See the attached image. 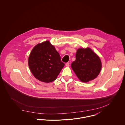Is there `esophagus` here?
Masks as SVG:
<instances>
[{
	"label": "esophagus",
	"instance_id": "34e87169",
	"mask_svg": "<svg viewBox=\"0 0 125 125\" xmlns=\"http://www.w3.org/2000/svg\"><path fill=\"white\" fill-rule=\"evenodd\" d=\"M66 66L67 67H69L70 66V63L69 62H67L66 64Z\"/></svg>",
	"mask_w": 125,
	"mask_h": 125
}]
</instances>
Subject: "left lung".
Returning a JSON list of instances; mask_svg holds the SVG:
<instances>
[{"instance_id": "obj_1", "label": "left lung", "mask_w": 125, "mask_h": 125, "mask_svg": "<svg viewBox=\"0 0 125 125\" xmlns=\"http://www.w3.org/2000/svg\"><path fill=\"white\" fill-rule=\"evenodd\" d=\"M71 67L80 80L86 83L97 77L101 69V63L99 57L90 48H80Z\"/></svg>"}]
</instances>
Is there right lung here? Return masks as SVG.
<instances>
[{
	"mask_svg": "<svg viewBox=\"0 0 125 125\" xmlns=\"http://www.w3.org/2000/svg\"><path fill=\"white\" fill-rule=\"evenodd\" d=\"M29 66L35 78L41 82L50 83L57 78L65 64L49 41L35 46L28 59Z\"/></svg>",
	"mask_w": 125,
	"mask_h": 125,
	"instance_id": "right-lung-1",
	"label": "right lung"
}]
</instances>
